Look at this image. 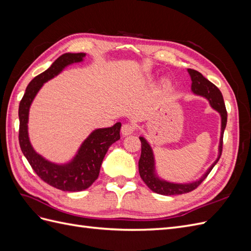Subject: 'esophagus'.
<instances>
[{
    "label": "esophagus",
    "mask_w": 251,
    "mask_h": 251,
    "mask_svg": "<svg viewBox=\"0 0 251 251\" xmlns=\"http://www.w3.org/2000/svg\"><path fill=\"white\" fill-rule=\"evenodd\" d=\"M135 126L133 124H125L123 126V127H121V133H123V135L125 136H127V135H131L135 132Z\"/></svg>",
    "instance_id": "34e87169"
}]
</instances>
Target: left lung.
<instances>
[{
  "instance_id": "left-lung-1",
  "label": "left lung",
  "mask_w": 251,
  "mask_h": 251,
  "mask_svg": "<svg viewBox=\"0 0 251 251\" xmlns=\"http://www.w3.org/2000/svg\"><path fill=\"white\" fill-rule=\"evenodd\" d=\"M187 72L192 78V92L196 95L206 98L209 101L211 108L219 112L220 115H221V136H220L218 158L199 180L189 182V183H174V182L165 181L157 176L153 150H151L147 139L141 136V137H139L141 141V156L138 162L140 177L150 189H151L154 193H157L159 195H182L194 191V189L198 187L204 181V179L207 177V175L210 173L212 169H214V166L217 164L220 157L222 155L223 134L227 124V112L221 91H220L214 83L205 78L200 72L193 69H187Z\"/></svg>"
}]
</instances>
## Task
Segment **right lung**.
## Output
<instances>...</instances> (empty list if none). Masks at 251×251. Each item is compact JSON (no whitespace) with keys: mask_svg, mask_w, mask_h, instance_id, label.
<instances>
[{"mask_svg":"<svg viewBox=\"0 0 251 251\" xmlns=\"http://www.w3.org/2000/svg\"><path fill=\"white\" fill-rule=\"evenodd\" d=\"M85 56L86 53H65L60 55L46 71L29 82L19 107V141L23 154L37 176L49 185L64 192H80L92 185L98 178L109 148L120 139V123L111 127L96 128L81 143L72 160L64 164L51 162L37 154L29 140V110L37 92L45 82L58 75L67 66L82 62Z\"/></svg>","mask_w":251,"mask_h":251,"instance_id":"obj_1","label":"right lung"}]
</instances>
